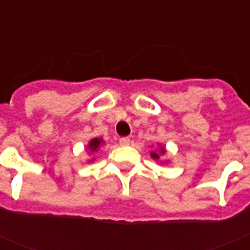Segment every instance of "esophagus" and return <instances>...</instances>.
I'll return each instance as SVG.
<instances>
[{
	"label": "esophagus",
	"instance_id": "34e87169",
	"mask_svg": "<svg viewBox=\"0 0 250 250\" xmlns=\"http://www.w3.org/2000/svg\"><path fill=\"white\" fill-rule=\"evenodd\" d=\"M129 144H130V138L125 136V138L120 139V145H123V146H126V145H129Z\"/></svg>",
	"mask_w": 250,
	"mask_h": 250
}]
</instances>
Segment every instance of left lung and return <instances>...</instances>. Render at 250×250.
Instances as JSON below:
<instances>
[{
	"mask_svg": "<svg viewBox=\"0 0 250 250\" xmlns=\"http://www.w3.org/2000/svg\"><path fill=\"white\" fill-rule=\"evenodd\" d=\"M158 145H159L158 151H155V150H154V151H150V156H151L154 160H159L161 155H165V154H167V149H165V146H163V145L160 144Z\"/></svg>",
	"mask_w": 250,
	"mask_h": 250,
	"instance_id": "obj_1",
	"label": "left lung"
}]
</instances>
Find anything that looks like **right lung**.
Instances as JSON below:
<instances>
[{"instance_id": "right-lung-1", "label": "right lung", "mask_w": 250, "mask_h": 250, "mask_svg": "<svg viewBox=\"0 0 250 250\" xmlns=\"http://www.w3.org/2000/svg\"><path fill=\"white\" fill-rule=\"evenodd\" d=\"M103 144H105V141L103 140V138L91 139V140L89 141V144H87V149H89V155H90V154H94V152L98 151V150L100 149L101 145H103ZM92 160H95V159L92 158L90 161H92Z\"/></svg>"}]
</instances>
